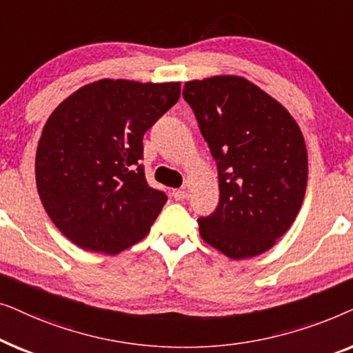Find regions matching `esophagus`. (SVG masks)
Returning a JSON list of instances; mask_svg holds the SVG:
<instances>
[{
    "label": "esophagus",
    "mask_w": 353,
    "mask_h": 353,
    "mask_svg": "<svg viewBox=\"0 0 353 353\" xmlns=\"http://www.w3.org/2000/svg\"><path fill=\"white\" fill-rule=\"evenodd\" d=\"M172 196L175 201H185L188 197V192L185 190H173Z\"/></svg>",
    "instance_id": "1"
}]
</instances>
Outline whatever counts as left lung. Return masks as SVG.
<instances>
[{"label":"left lung","mask_w":353,"mask_h":353,"mask_svg":"<svg viewBox=\"0 0 353 353\" xmlns=\"http://www.w3.org/2000/svg\"><path fill=\"white\" fill-rule=\"evenodd\" d=\"M191 105L219 170L220 202L201 216V238L233 260L272 249L291 228L307 190L308 159L292 115L238 75L186 81Z\"/></svg>","instance_id":"8db88e82"}]
</instances>
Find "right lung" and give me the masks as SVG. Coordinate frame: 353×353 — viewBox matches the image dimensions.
Returning <instances> with one entry per match:
<instances>
[{"instance_id":"right-lung-1","label":"right lung","mask_w":353,"mask_h":353,"mask_svg":"<svg viewBox=\"0 0 353 353\" xmlns=\"http://www.w3.org/2000/svg\"><path fill=\"white\" fill-rule=\"evenodd\" d=\"M180 81L98 80L54 109L35 159L37 190L57 230L90 252L119 254L167 202L148 185L143 137L180 98Z\"/></svg>"}]
</instances>
